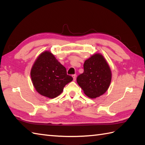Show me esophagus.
<instances>
[{"mask_svg":"<svg viewBox=\"0 0 145 145\" xmlns=\"http://www.w3.org/2000/svg\"><path fill=\"white\" fill-rule=\"evenodd\" d=\"M72 78H73V80L75 81L76 80V74H73V75L72 76Z\"/></svg>","mask_w":145,"mask_h":145,"instance_id":"esophagus-1","label":"esophagus"}]
</instances>
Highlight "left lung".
I'll list each match as a JSON object with an SVG mask.
<instances>
[{
    "mask_svg": "<svg viewBox=\"0 0 145 145\" xmlns=\"http://www.w3.org/2000/svg\"><path fill=\"white\" fill-rule=\"evenodd\" d=\"M84 71L77 77V82L84 93L94 99L103 95L110 85L112 74L106 60L100 54H95L85 60Z\"/></svg>",
    "mask_w": 145,
    "mask_h": 145,
    "instance_id": "left-lung-1",
    "label": "left lung"
}]
</instances>
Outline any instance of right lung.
<instances>
[{"instance_id":"1","label":"right lung","mask_w":145,"mask_h":145,"mask_svg":"<svg viewBox=\"0 0 145 145\" xmlns=\"http://www.w3.org/2000/svg\"><path fill=\"white\" fill-rule=\"evenodd\" d=\"M31 77L38 93L50 99L57 97L65 86L73 80L50 51L43 52L38 57L31 70Z\"/></svg>"}]
</instances>
